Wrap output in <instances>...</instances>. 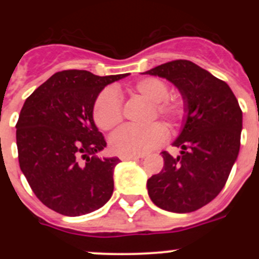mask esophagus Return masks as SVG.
<instances>
[{
	"label": "esophagus",
	"instance_id": "1",
	"mask_svg": "<svg viewBox=\"0 0 259 259\" xmlns=\"http://www.w3.org/2000/svg\"><path fill=\"white\" fill-rule=\"evenodd\" d=\"M142 156L139 155H126V154H120L119 159L120 160H139Z\"/></svg>",
	"mask_w": 259,
	"mask_h": 259
}]
</instances>
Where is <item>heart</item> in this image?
<instances>
[{
	"label": "heart",
	"mask_w": 259,
	"mask_h": 259,
	"mask_svg": "<svg viewBox=\"0 0 259 259\" xmlns=\"http://www.w3.org/2000/svg\"><path fill=\"white\" fill-rule=\"evenodd\" d=\"M129 90L153 103L151 119L159 116L170 124H177L184 117L185 105L183 100L168 98V83L159 77L149 76L138 80ZM93 116L95 124L101 130H110L121 122V99L113 88L104 89L99 94L94 103ZM166 137L168 130L160 122H154L145 127L125 125L111 135L110 146L117 154L142 155L163 144Z\"/></svg>",
	"instance_id": "obj_1"
}]
</instances>
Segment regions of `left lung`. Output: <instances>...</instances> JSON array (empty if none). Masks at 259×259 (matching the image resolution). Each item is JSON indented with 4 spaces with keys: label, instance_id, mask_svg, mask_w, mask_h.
<instances>
[{
    "label": "left lung",
    "instance_id": "1",
    "mask_svg": "<svg viewBox=\"0 0 259 259\" xmlns=\"http://www.w3.org/2000/svg\"><path fill=\"white\" fill-rule=\"evenodd\" d=\"M143 74L178 88L185 105L184 126L173 143L180 155L163 151L160 173L148 179L159 208L190 213L211 202L226 185L241 146L242 110L228 83L188 60H174Z\"/></svg>",
    "mask_w": 259,
    "mask_h": 259
}]
</instances>
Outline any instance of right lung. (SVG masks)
Masks as SVG:
<instances>
[{
	"instance_id": "right-lung-1",
	"label": "right lung",
	"mask_w": 259,
	"mask_h": 259,
	"mask_svg": "<svg viewBox=\"0 0 259 259\" xmlns=\"http://www.w3.org/2000/svg\"><path fill=\"white\" fill-rule=\"evenodd\" d=\"M126 76L64 70L26 99L16 124L18 163L32 192L50 209L77 217L110 199L120 160L96 156L106 142L94 122L93 108L106 85Z\"/></svg>"
}]
</instances>
